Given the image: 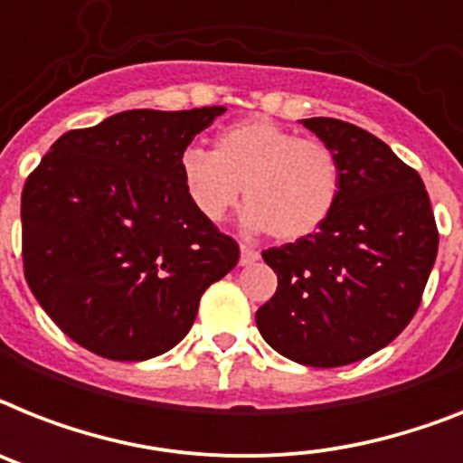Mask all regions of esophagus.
<instances>
[{
    "label": "esophagus",
    "mask_w": 463,
    "mask_h": 463,
    "mask_svg": "<svg viewBox=\"0 0 463 463\" xmlns=\"http://www.w3.org/2000/svg\"><path fill=\"white\" fill-rule=\"evenodd\" d=\"M259 256L261 254L256 250H251V247H247V244L240 247V263H242V266H251L254 261H259Z\"/></svg>",
    "instance_id": "esophagus-1"
}]
</instances>
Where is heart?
<instances>
[{"label": "heart", "mask_w": 463, "mask_h": 463, "mask_svg": "<svg viewBox=\"0 0 463 463\" xmlns=\"http://www.w3.org/2000/svg\"><path fill=\"white\" fill-rule=\"evenodd\" d=\"M193 207L209 223L238 207L242 223L279 242L310 238L332 219L341 200L339 155L317 138H301L270 119H247L219 131L213 153L188 146L178 159Z\"/></svg>", "instance_id": "obj_1"}]
</instances>
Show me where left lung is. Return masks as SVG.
<instances>
[{
	"label": "left lung",
	"instance_id": "1",
	"mask_svg": "<svg viewBox=\"0 0 463 463\" xmlns=\"http://www.w3.org/2000/svg\"><path fill=\"white\" fill-rule=\"evenodd\" d=\"M304 127L339 155L341 200L310 238L263 251L278 289L256 310V327L294 363L341 367L410 325L436 263L438 225L417 169L374 134L334 118Z\"/></svg>",
	"mask_w": 463,
	"mask_h": 463
}]
</instances>
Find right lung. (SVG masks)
<instances>
[{
	"label": "right lung",
	"instance_id": "obj_1",
	"mask_svg": "<svg viewBox=\"0 0 463 463\" xmlns=\"http://www.w3.org/2000/svg\"><path fill=\"white\" fill-rule=\"evenodd\" d=\"M223 106L127 110L65 131L25 181L23 270L75 344L136 363L184 339L240 259L181 181V153Z\"/></svg>",
	"mask_w": 463,
	"mask_h": 463
}]
</instances>
